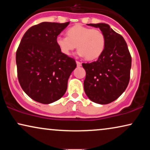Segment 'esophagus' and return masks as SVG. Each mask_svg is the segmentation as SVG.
Here are the masks:
<instances>
[{"label":"esophagus","mask_w":150,"mask_h":150,"mask_svg":"<svg viewBox=\"0 0 150 150\" xmlns=\"http://www.w3.org/2000/svg\"><path fill=\"white\" fill-rule=\"evenodd\" d=\"M76 64H77V66H78V67H81V66L82 63H81V62H80V61H76Z\"/></svg>","instance_id":"34e87169"}]
</instances>
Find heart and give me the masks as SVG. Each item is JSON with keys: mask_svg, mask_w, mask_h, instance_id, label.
<instances>
[{"mask_svg": "<svg viewBox=\"0 0 150 150\" xmlns=\"http://www.w3.org/2000/svg\"><path fill=\"white\" fill-rule=\"evenodd\" d=\"M67 35H59L56 39L57 45L65 55H70L77 47L80 56L91 61L98 59L105 48V35L98 28L78 24L67 29Z\"/></svg>", "mask_w": 150, "mask_h": 150, "instance_id": "1", "label": "heart"}]
</instances>
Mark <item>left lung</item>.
<instances>
[{
    "label": "left lung",
    "instance_id": "left-lung-1",
    "mask_svg": "<svg viewBox=\"0 0 150 150\" xmlns=\"http://www.w3.org/2000/svg\"><path fill=\"white\" fill-rule=\"evenodd\" d=\"M99 28L106 38L104 52L96 61L83 63L86 77L84 90L91 101L109 104L120 97L128 87L132 58L126 41L104 23L89 24Z\"/></svg>",
    "mask_w": 150,
    "mask_h": 150
}]
</instances>
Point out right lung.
<instances>
[{
	"label": "right lung",
	"mask_w": 150,
	"mask_h": 150,
	"mask_svg": "<svg viewBox=\"0 0 150 150\" xmlns=\"http://www.w3.org/2000/svg\"><path fill=\"white\" fill-rule=\"evenodd\" d=\"M69 24L44 22L31 26L16 51L20 85L40 103L50 104L60 99L76 67L74 59L63 54L56 43L57 36Z\"/></svg>",
	"instance_id": "add662e5"
}]
</instances>
